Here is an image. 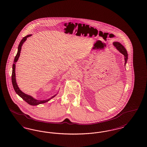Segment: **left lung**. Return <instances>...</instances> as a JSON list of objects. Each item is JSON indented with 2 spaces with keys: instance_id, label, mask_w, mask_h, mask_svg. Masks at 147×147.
<instances>
[{
  "instance_id": "obj_1",
  "label": "left lung",
  "mask_w": 147,
  "mask_h": 147,
  "mask_svg": "<svg viewBox=\"0 0 147 147\" xmlns=\"http://www.w3.org/2000/svg\"><path fill=\"white\" fill-rule=\"evenodd\" d=\"M113 45L115 46V47L124 56V59H125V65H126L127 60H128V54H127L126 49L121 43H119V42H113Z\"/></svg>"
}]
</instances>
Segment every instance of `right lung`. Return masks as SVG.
Wrapping results in <instances>:
<instances>
[{
  "mask_svg": "<svg viewBox=\"0 0 147 147\" xmlns=\"http://www.w3.org/2000/svg\"><path fill=\"white\" fill-rule=\"evenodd\" d=\"M32 35H27L26 36L24 37L22 40H21L19 46H18V53L16 54V55L15 56V58H14V63L13 64V71H12V76H11V81H12V84L14 88V90L16 92V93L20 97L22 98L24 101H25L29 105H32V106H35V105H40V104H42L43 103L47 102L48 101H49L51 99H52V98L55 97L56 95L58 94V92L55 94V95L52 96V97L48 98V99H46V100H37L34 98H33L32 96L28 95L25 93H24V92L21 91L20 89V88H19L17 83H16V74H15V66H16V63L17 62L18 60L19 59V58L20 55V52H21V47L23 45V43L26 41V40H27V38L29 37L30 36H31Z\"/></svg>",
  "mask_w": 147,
  "mask_h": 147,
  "instance_id": "add662e5",
  "label": "right lung"
}]
</instances>
